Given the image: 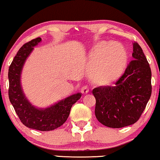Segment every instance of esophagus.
<instances>
[{
  "mask_svg": "<svg viewBox=\"0 0 160 160\" xmlns=\"http://www.w3.org/2000/svg\"><path fill=\"white\" fill-rule=\"evenodd\" d=\"M88 92H89V88H88V87L87 86H84L82 87L81 88V92L82 94H88Z\"/></svg>",
  "mask_w": 160,
  "mask_h": 160,
  "instance_id": "1",
  "label": "esophagus"
}]
</instances>
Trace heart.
Instances as JSON below:
<instances>
[{
	"mask_svg": "<svg viewBox=\"0 0 160 160\" xmlns=\"http://www.w3.org/2000/svg\"><path fill=\"white\" fill-rule=\"evenodd\" d=\"M128 61L125 48L118 43H100L91 60L93 80L101 86H108L122 74Z\"/></svg>",
	"mask_w": 160,
	"mask_h": 160,
	"instance_id": "heart-1",
	"label": "heart"
}]
</instances>
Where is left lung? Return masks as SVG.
I'll list each match as a JSON object with an SVG mask.
<instances>
[{
	"mask_svg": "<svg viewBox=\"0 0 160 160\" xmlns=\"http://www.w3.org/2000/svg\"><path fill=\"white\" fill-rule=\"evenodd\" d=\"M133 59L114 86L92 90L96 99L95 116L102 125L119 128L134 124L151 98V71L142 48L133 44Z\"/></svg>",
	"mask_w": 160,
	"mask_h": 160,
	"instance_id": "8db88e82",
	"label": "left lung"
}]
</instances>
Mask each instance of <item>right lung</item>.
I'll list each match as a JSON object with an SVG mask.
<instances>
[{
  "label": "right lung",
  "mask_w": 160,
  "mask_h": 160,
  "mask_svg": "<svg viewBox=\"0 0 160 160\" xmlns=\"http://www.w3.org/2000/svg\"><path fill=\"white\" fill-rule=\"evenodd\" d=\"M41 41L37 38L24 44L18 52L9 68V98L21 122L29 128L41 131L59 128L67 120L72 106L81 98L78 93L59 101L46 108H38L30 103L24 95L21 86V74L26 58L34 46Z\"/></svg>",
  "instance_id": "1"
}]
</instances>
